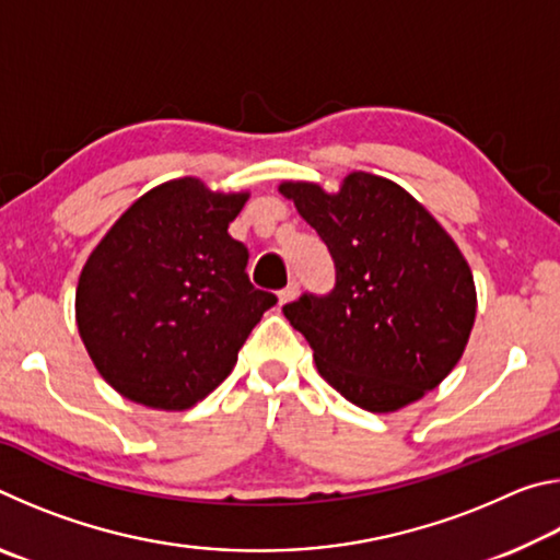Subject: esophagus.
Here are the masks:
<instances>
[{
    "mask_svg": "<svg viewBox=\"0 0 560 560\" xmlns=\"http://www.w3.org/2000/svg\"><path fill=\"white\" fill-rule=\"evenodd\" d=\"M299 296V281H291L287 289L279 291V306H283V303H289Z\"/></svg>",
    "mask_w": 560,
    "mask_h": 560,
    "instance_id": "obj_1",
    "label": "esophagus"
}]
</instances>
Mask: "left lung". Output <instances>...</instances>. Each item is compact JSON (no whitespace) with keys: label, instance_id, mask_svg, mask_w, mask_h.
<instances>
[{"label":"left lung","instance_id":"1","mask_svg":"<svg viewBox=\"0 0 560 560\" xmlns=\"http://www.w3.org/2000/svg\"><path fill=\"white\" fill-rule=\"evenodd\" d=\"M279 189L336 264L330 293H303L283 306L314 348L318 373L368 412L420 400L459 363L477 316L459 246L385 177L350 173L336 195L314 183Z\"/></svg>","mask_w":560,"mask_h":560}]
</instances>
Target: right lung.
Masks as SVG:
<instances>
[{"instance_id": "obj_1", "label": "right lung", "mask_w": 560, "mask_h": 560, "mask_svg": "<svg viewBox=\"0 0 560 560\" xmlns=\"http://www.w3.org/2000/svg\"><path fill=\"white\" fill-rule=\"evenodd\" d=\"M246 192L170 179L132 202L91 252L75 324L93 365L132 402L187 410L232 373L236 353L277 303L246 277L230 236Z\"/></svg>"}]
</instances>
